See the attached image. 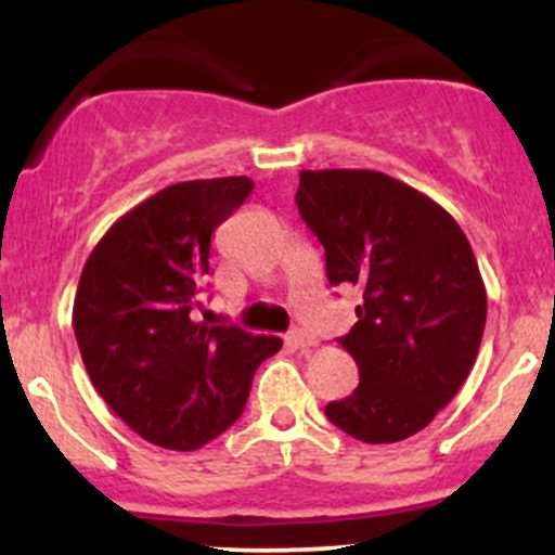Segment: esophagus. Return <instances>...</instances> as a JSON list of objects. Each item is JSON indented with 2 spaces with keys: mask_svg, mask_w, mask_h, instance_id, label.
Instances as JSON below:
<instances>
[{
  "mask_svg": "<svg viewBox=\"0 0 555 555\" xmlns=\"http://www.w3.org/2000/svg\"><path fill=\"white\" fill-rule=\"evenodd\" d=\"M286 341H289L292 347H295V349H308V347H315V336H310L308 331H302V328H295V331H292V334L286 336Z\"/></svg>",
  "mask_w": 555,
  "mask_h": 555,
  "instance_id": "1",
  "label": "esophagus"
}]
</instances>
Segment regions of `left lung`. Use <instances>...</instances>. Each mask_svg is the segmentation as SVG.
Returning a JSON list of instances; mask_svg holds the SVG:
<instances>
[{"label": "left lung", "instance_id": "left-lung-1", "mask_svg": "<svg viewBox=\"0 0 555 555\" xmlns=\"http://www.w3.org/2000/svg\"><path fill=\"white\" fill-rule=\"evenodd\" d=\"M295 201L326 250L328 282L362 292L339 339L360 384L326 417L358 441H404L475 365L488 295L473 247L454 216L384 171H299Z\"/></svg>", "mask_w": 555, "mask_h": 555}]
</instances>
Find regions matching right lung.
Listing matches in <instances>:
<instances>
[{
	"label": "right lung",
	"instance_id": "1",
	"mask_svg": "<svg viewBox=\"0 0 555 555\" xmlns=\"http://www.w3.org/2000/svg\"><path fill=\"white\" fill-rule=\"evenodd\" d=\"M247 177L177 182L127 211L80 273L73 328L82 365L127 428L193 451L245 410L276 336L195 321L214 229L250 195Z\"/></svg>",
	"mask_w": 555,
	"mask_h": 555
}]
</instances>
